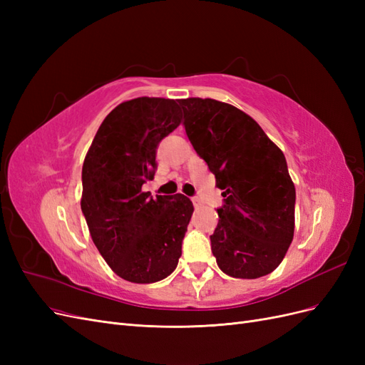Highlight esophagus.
<instances>
[{"label": "esophagus", "instance_id": "34e87169", "mask_svg": "<svg viewBox=\"0 0 365 365\" xmlns=\"http://www.w3.org/2000/svg\"><path fill=\"white\" fill-rule=\"evenodd\" d=\"M192 202H193V205H195V208H200L201 205H202V202L200 201V200H197V197H193V200H192Z\"/></svg>", "mask_w": 365, "mask_h": 365}]
</instances>
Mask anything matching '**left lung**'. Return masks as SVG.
<instances>
[{
	"mask_svg": "<svg viewBox=\"0 0 365 365\" xmlns=\"http://www.w3.org/2000/svg\"><path fill=\"white\" fill-rule=\"evenodd\" d=\"M192 146L224 196L210 236L230 277L259 279L282 263L294 239L295 187L283 152L254 118L213 98H181Z\"/></svg>",
	"mask_w": 365,
	"mask_h": 365,
	"instance_id": "obj_1",
	"label": "left lung"
}]
</instances>
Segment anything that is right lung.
<instances>
[{"mask_svg":"<svg viewBox=\"0 0 365 365\" xmlns=\"http://www.w3.org/2000/svg\"><path fill=\"white\" fill-rule=\"evenodd\" d=\"M181 123L173 98L137 97L106 115L82 168L81 207L90 235L118 277L155 283L170 275L193 204L181 193L152 197L157 148Z\"/></svg>","mask_w":365,"mask_h":365,"instance_id":"right-lung-1","label":"right lung"}]
</instances>
